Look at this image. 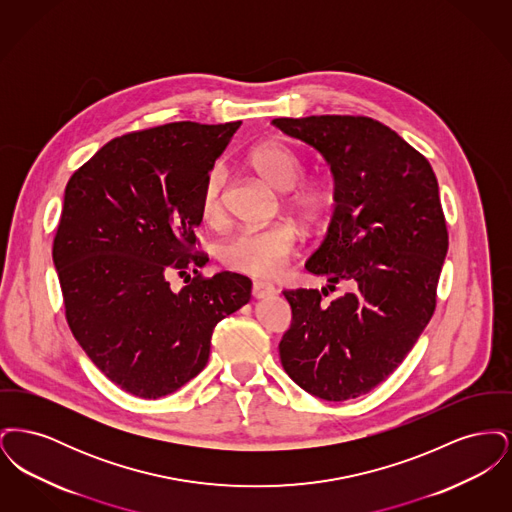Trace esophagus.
<instances>
[{
    "label": "esophagus",
    "mask_w": 512,
    "mask_h": 512,
    "mask_svg": "<svg viewBox=\"0 0 512 512\" xmlns=\"http://www.w3.org/2000/svg\"><path fill=\"white\" fill-rule=\"evenodd\" d=\"M274 292H276L274 286L268 284V282H255V284H253V297H257V299L270 297Z\"/></svg>",
    "instance_id": "obj_1"
}]
</instances>
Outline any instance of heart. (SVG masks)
I'll return each instance as SVG.
<instances>
[{
	"instance_id": "1",
	"label": "heart",
	"mask_w": 512,
	"mask_h": 512,
	"mask_svg": "<svg viewBox=\"0 0 512 512\" xmlns=\"http://www.w3.org/2000/svg\"><path fill=\"white\" fill-rule=\"evenodd\" d=\"M249 167L270 188L284 194V203L301 222H315L330 203L328 186L317 178H303L305 165L297 151L282 142H265L247 155ZM226 169L215 163L199 190L201 219L211 226L224 220ZM297 232L292 224L278 222L263 230H242L220 245V261L236 272L257 278L276 276L292 259Z\"/></svg>"
}]
</instances>
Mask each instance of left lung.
<instances>
[{
	"label": "left lung",
	"instance_id": "8db88e82",
	"mask_svg": "<svg viewBox=\"0 0 512 512\" xmlns=\"http://www.w3.org/2000/svg\"><path fill=\"white\" fill-rule=\"evenodd\" d=\"M315 147L334 176V215L305 268L332 290H288L292 326L280 361L293 382L324 401L355 399L382 384L413 349L436 309L447 226L428 159L368 117L274 119Z\"/></svg>",
	"mask_w": 512,
	"mask_h": 512
}]
</instances>
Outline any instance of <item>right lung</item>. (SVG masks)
Masks as SVG:
<instances>
[{"mask_svg": "<svg viewBox=\"0 0 512 512\" xmlns=\"http://www.w3.org/2000/svg\"><path fill=\"white\" fill-rule=\"evenodd\" d=\"M240 124L182 121L124 134L65 188L53 240L65 317L90 361L136 397L190 382L209 361L215 326L251 299L247 276L203 278L209 259L194 253L203 178ZM188 269L195 278L172 293L166 278Z\"/></svg>", "mask_w": 512, "mask_h": 512, "instance_id": "add662e5", "label": "right lung"}]
</instances>
